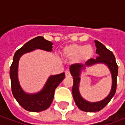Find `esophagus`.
Listing matches in <instances>:
<instances>
[{"label":"esophagus","mask_w":125,"mask_h":125,"mask_svg":"<svg viewBox=\"0 0 125 125\" xmlns=\"http://www.w3.org/2000/svg\"><path fill=\"white\" fill-rule=\"evenodd\" d=\"M65 76H66V77H69V76H71V73H70L69 71H65Z\"/></svg>","instance_id":"34e87169"}]
</instances>
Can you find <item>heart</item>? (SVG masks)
Here are the masks:
<instances>
[{"mask_svg": "<svg viewBox=\"0 0 125 125\" xmlns=\"http://www.w3.org/2000/svg\"><path fill=\"white\" fill-rule=\"evenodd\" d=\"M64 54L70 57H76L79 62L89 61L94 54V51L91 46L71 44L64 50Z\"/></svg>", "mask_w": 125, "mask_h": 125, "instance_id": "obj_1", "label": "heart"}]
</instances>
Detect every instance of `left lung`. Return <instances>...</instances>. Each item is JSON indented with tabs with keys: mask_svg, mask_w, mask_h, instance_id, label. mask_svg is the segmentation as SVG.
Masks as SVG:
<instances>
[{
	"mask_svg": "<svg viewBox=\"0 0 125 125\" xmlns=\"http://www.w3.org/2000/svg\"><path fill=\"white\" fill-rule=\"evenodd\" d=\"M96 47V53L98 56L95 59H91L83 64H73L70 66V72L73 78V96L76 106L79 109L85 112H96L101 111L109 103L116 93V77L118 75V66L116 62L113 53L107 49L98 41H94ZM104 63L107 66L111 72L112 76V86L111 91L106 98L98 102H89L82 97L79 91V84L80 82V74L86 67L93 66L96 63Z\"/></svg>",
	"mask_w": 125,
	"mask_h": 125,
	"instance_id": "1",
	"label": "left lung"
}]
</instances>
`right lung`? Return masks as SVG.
Masks as SVG:
<instances>
[{
  "mask_svg": "<svg viewBox=\"0 0 125 125\" xmlns=\"http://www.w3.org/2000/svg\"><path fill=\"white\" fill-rule=\"evenodd\" d=\"M53 43L44 39L43 36H36L27 42L21 49L16 51L10 69L12 93L14 99L25 110L31 112H40L49 108L53 101L54 91L64 79V73L51 75L47 79L44 87L36 93H27L20 84L18 74L20 58L24 54L41 49L47 52L52 51Z\"/></svg>",
  "mask_w": 125,
  "mask_h": 125,
  "instance_id": "right-lung-1",
  "label": "right lung"
}]
</instances>
